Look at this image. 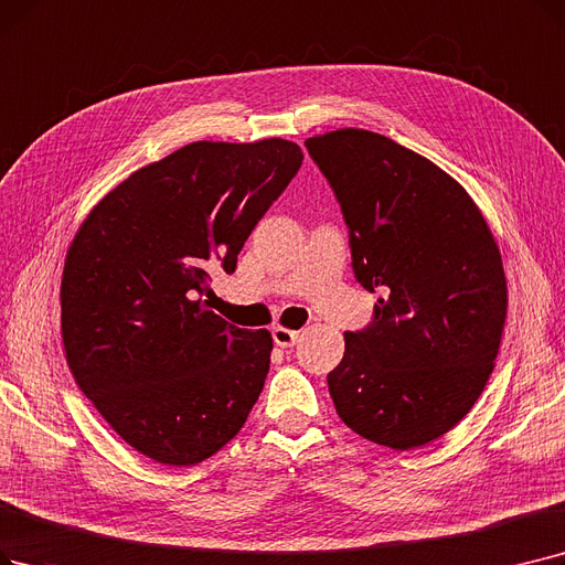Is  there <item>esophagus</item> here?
I'll return each instance as SVG.
<instances>
[{"label":"esophagus","instance_id":"obj_1","mask_svg":"<svg viewBox=\"0 0 565 565\" xmlns=\"http://www.w3.org/2000/svg\"><path fill=\"white\" fill-rule=\"evenodd\" d=\"M273 337H275L277 347L290 349V347H296V341L300 339V332L298 330H288L284 326H277V328H273Z\"/></svg>","mask_w":565,"mask_h":565}]
</instances>
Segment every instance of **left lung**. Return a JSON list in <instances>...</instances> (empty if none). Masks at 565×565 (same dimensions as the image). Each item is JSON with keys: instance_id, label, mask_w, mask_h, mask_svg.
<instances>
[{"instance_id": "8db88e82", "label": "left lung", "mask_w": 565, "mask_h": 565, "mask_svg": "<svg viewBox=\"0 0 565 565\" xmlns=\"http://www.w3.org/2000/svg\"><path fill=\"white\" fill-rule=\"evenodd\" d=\"M341 203L374 323L343 332L328 374L339 418L392 450L448 434L494 372L508 313L499 244L480 207L427 157L364 129L305 140Z\"/></svg>"}]
</instances>
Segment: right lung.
Returning <instances> with one entry per match:
<instances>
[{"instance_id": "right-lung-1", "label": "right lung", "mask_w": 565, "mask_h": 565, "mask_svg": "<svg viewBox=\"0 0 565 565\" xmlns=\"http://www.w3.org/2000/svg\"><path fill=\"white\" fill-rule=\"evenodd\" d=\"M300 145L189 142L96 203L64 258L68 370L110 429L166 466H195L247 423L273 334L228 326L201 296L233 273L258 218L296 178Z\"/></svg>"}]
</instances>
